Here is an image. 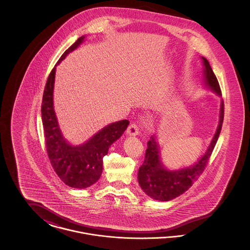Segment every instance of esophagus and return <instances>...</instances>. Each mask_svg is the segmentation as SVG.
Returning a JSON list of instances; mask_svg holds the SVG:
<instances>
[{
  "label": "esophagus",
  "instance_id": "esophagus-1",
  "mask_svg": "<svg viewBox=\"0 0 250 250\" xmlns=\"http://www.w3.org/2000/svg\"><path fill=\"white\" fill-rule=\"evenodd\" d=\"M126 135H128V136H137V135H139V129H138L137 125L131 124L130 125L127 127Z\"/></svg>",
  "mask_w": 250,
  "mask_h": 250
}]
</instances>
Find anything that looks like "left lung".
Listing matches in <instances>:
<instances>
[{
    "mask_svg": "<svg viewBox=\"0 0 250 250\" xmlns=\"http://www.w3.org/2000/svg\"><path fill=\"white\" fill-rule=\"evenodd\" d=\"M203 83L206 89L221 97L220 87L208 60L202 57ZM224 119V102L221 100L219 122L214 137L206 152L193 165L179 169H168L163 164L157 136L153 135L147 143L143 165L138 172V181L143 192L159 202H168L188 190L204 170L219 137Z\"/></svg>",
    "mask_w": 250,
    "mask_h": 250,
    "instance_id": "obj_1",
    "label": "left lung"
}]
</instances>
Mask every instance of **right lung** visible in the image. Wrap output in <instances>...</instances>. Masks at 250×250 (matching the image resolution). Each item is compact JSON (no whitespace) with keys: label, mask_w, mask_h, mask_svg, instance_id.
<instances>
[{"label":"right lung","mask_w":250,"mask_h":250,"mask_svg":"<svg viewBox=\"0 0 250 250\" xmlns=\"http://www.w3.org/2000/svg\"><path fill=\"white\" fill-rule=\"evenodd\" d=\"M81 36L61 56L48 76L42 100V122L49 161L59 178L73 188H86L100 178L103 170V157L108 148L116 142L129 125L128 120L111 123L95 133L88 141L80 145L68 143L62 131L53 106V90L56 66L82 43Z\"/></svg>","instance_id":"add662e5"}]
</instances>
